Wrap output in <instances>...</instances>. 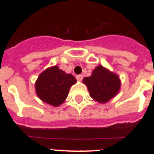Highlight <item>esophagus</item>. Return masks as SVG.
I'll return each instance as SVG.
<instances>
[{
    "label": "esophagus",
    "mask_w": 154,
    "mask_h": 154,
    "mask_svg": "<svg viewBox=\"0 0 154 154\" xmlns=\"http://www.w3.org/2000/svg\"><path fill=\"white\" fill-rule=\"evenodd\" d=\"M82 79H83V77H82V75H76V79L78 80V81L81 82L82 80Z\"/></svg>",
    "instance_id": "esophagus-1"
}]
</instances>
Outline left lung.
<instances>
[{
    "instance_id": "1",
    "label": "left lung",
    "mask_w": 154,
    "mask_h": 154,
    "mask_svg": "<svg viewBox=\"0 0 154 154\" xmlns=\"http://www.w3.org/2000/svg\"><path fill=\"white\" fill-rule=\"evenodd\" d=\"M88 88L90 96L100 103H106L113 98L120 89V79L116 74L102 65L94 69L89 77L82 80Z\"/></svg>"
}]
</instances>
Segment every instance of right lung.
<instances>
[{
    "instance_id": "right-lung-1",
    "label": "right lung",
    "mask_w": 154,
    "mask_h": 154,
    "mask_svg": "<svg viewBox=\"0 0 154 154\" xmlns=\"http://www.w3.org/2000/svg\"><path fill=\"white\" fill-rule=\"evenodd\" d=\"M75 82L72 75L66 74L55 65L39 75L35 82V91L42 101L53 106H58L65 102L70 87Z\"/></svg>"
}]
</instances>
